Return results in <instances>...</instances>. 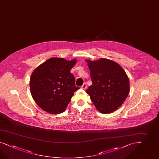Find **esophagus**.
Returning a JSON list of instances; mask_svg holds the SVG:
<instances>
[{
  "label": "esophagus",
  "mask_w": 159,
  "mask_h": 159,
  "mask_svg": "<svg viewBox=\"0 0 159 159\" xmlns=\"http://www.w3.org/2000/svg\"><path fill=\"white\" fill-rule=\"evenodd\" d=\"M86 88H87V85H86V83H84L83 84V86H82V89H84V90H86Z\"/></svg>",
  "instance_id": "34e87169"
}]
</instances>
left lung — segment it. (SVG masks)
<instances>
[{
  "instance_id": "obj_1",
  "label": "left lung",
  "mask_w": 159,
  "mask_h": 159,
  "mask_svg": "<svg viewBox=\"0 0 159 159\" xmlns=\"http://www.w3.org/2000/svg\"><path fill=\"white\" fill-rule=\"evenodd\" d=\"M93 84L86 91L98 112L109 114L121 106L129 92L127 75L120 65L101 58L86 60Z\"/></svg>"
}]
</instances>
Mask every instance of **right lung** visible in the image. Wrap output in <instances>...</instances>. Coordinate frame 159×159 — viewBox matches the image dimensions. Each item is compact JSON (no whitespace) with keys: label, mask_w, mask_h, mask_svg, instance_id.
Instances as JSON below:
<instances>
[{"label":"right lung","mask_w":159,"mask_h":159,"mask_svg":"<svg viewBox=\"0 0 159 159\" xmlns=\"http://www.w3.org/2000/svg\"><path fill=\"white\" fill-rule=\"evenodd\" d=\"M77 62L53 57L34 69L30 78V93L35 102L44 111L52 115L64 112L79 89L75 86V76L70 70Z\"/></svg>","instance_id":"add662e5"}]
</instances>
